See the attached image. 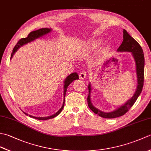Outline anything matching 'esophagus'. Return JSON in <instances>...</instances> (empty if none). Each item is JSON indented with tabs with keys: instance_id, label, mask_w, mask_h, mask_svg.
Segmentation results:
<instances>
[{
	"instance_id": "1",
	"label": "esophagus",
	"mask_w": 151,
	"mask_h": 151,
	"mask_svg": "<svg viewBox=\"0 0 151 151\" xmlns=\"http://www.w3.org/2000/svg\"><path fill=\"white\" fill-rule=\"evenodd\" d=\"M86 77V71H82L79 73V78L81 79H84Z\"/></svg>"
}]
</instances>
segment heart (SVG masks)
Segmentation results:
<instances>
[{
    "mask_svg": "<svg viewBox=\"0 0 151 151\" xmlns=\"http://www.w3.org/2000/svg\"><path fill=\"white\" fill-rule=\"evenodd\" d=\"M101 43V40H97V41H94L93 43H92V47H93V48L97 47H99V45H100Z\"/></svg>",
    "mask_w": 151,
    "mask_h": 151,
    "instance_id": "b5f03b06",
    "label": "heart"
}]
</instances>
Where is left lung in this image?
I'll list each match as a JSON object with an SVG mask.
<instances>
[{
  "label": "left lung",
  "mask_w": 151,
  "mask_h": 151,
  "mask_svg": "<svg viewBox=\"0 0 151 151\" xmlns=\"http://www.w3.org/2000/svg\"><path fill=\"white\" fill-rule=\"evenodd\" d=\"M118 51L123 52H132L133 56L135 59L136 65V73L137 78V86L135 94L134 95L132 99L128 101L123 106L119 108L117 110L109 113L102 112L98 109L95 108L92 105L90 100V93H91V86L89 84V94L88 96V104L89 108L94 112L95 114H98L101 117L107 119H112L122 116L124 115L129 111L130 108L135 103L137 97H139L141 92L142 91L143 82H144V66H145V58L143 49L140 45L127 32L126 30H123V41L120 47L118 48Z\"/></svg>",
  "instance_id": "obj_1"
}]
</instances>
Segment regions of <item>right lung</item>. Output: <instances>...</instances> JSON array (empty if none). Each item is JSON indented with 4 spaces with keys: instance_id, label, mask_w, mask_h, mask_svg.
I'll use <instances>...</instances> for the list:
<instances>
[{
    "instance_id": "1",
    "label": "right lung",
    "mask_w": 151,
    "mask_h": 151,
    "mask_svg": "<svg viewBox=\"0 0 151 151\" xmlns=\"http://www.w3.org/2000/svg\"><path fill=\"white\" fill-rule=\"evenodd\" d=\"M50 28H41V29H39L37 30L36 31H33V32H31L28 35V36L27 37H23V38H21V40H19V41L17 42V43L16 44V45L14 47V49H13V51L12 52L11 54V58L10 59L12 58L13 55H14V53L16 52V51L17 50V49H19V47L23 45L24 44H26L30 42V41L34 40L35 39H37V38L40 37L41 36H43V35L48 34L50 32ZM78 74L76 73H73L72 74H70L66 78L65 82H64V89H63V97H64V99H63V103L62 105V107L60 108V110H59V111L56 112L55 114H54L52 115H51V116L49 117H34V116H32V115H29L30 117H33L34 119H39V120H47V119H52L54 117H55L56 116H57L58 115L60 114V112L62 111V109L64 107V103H65V94H66V91H67V87H68V86L73 81H75V80L76 79H78ZM25 114H27L26 113H24Z\"/></svg>"
}]
</instances>
